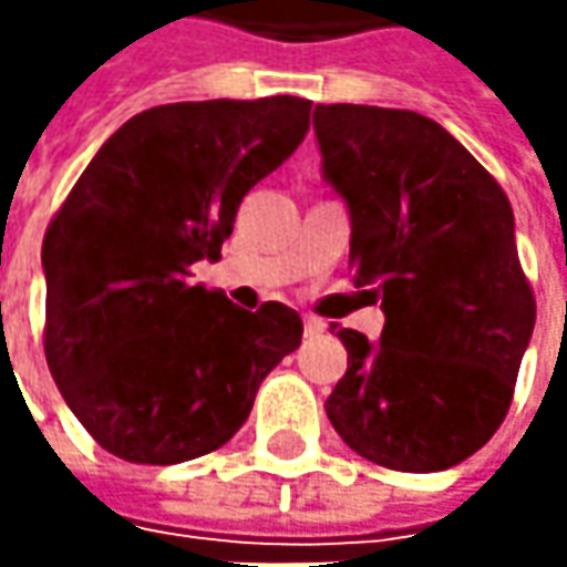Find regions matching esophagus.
<instances>
[{"label": "esophagus", "instance_id": "1", "mask_svg": "<svg viewBox=\"0 0 567 567\" xmlns=\"http://www.w3.org/2000/svg\"><path fill=\"white\" fill-rule=\"evenodd\" d=\"M302 324H306V338H318V334H324V328H328V324L316 316H306L302 318Z\"/></svg>", "mask_w": 567, "mask_h": 567}]
</instances>
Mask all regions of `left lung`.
Here are the masks:
<instances>
[{
  "mask_svg": "<svg viewBox=\"0 0 567 567\" xmlns=\"http://www.w3.org/2000/svg\"><path fill=\"white\" fill-rule=\"evenodd\" d=\"M312 125L350 214L357 284L384 312L379 340L338 331L347 375L328 420L379 467H454L502 425L534 334L508 195L420 113L318 103Z\"/></svg>",
  "mask_w": 567,
  "mask_h": 567,
  "instance_id": "left-lung-1",
  "label": "left lung"
}]
</instances>
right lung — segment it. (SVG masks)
Here are the masks:
<instances>
[{"mask_svg": "<svg viewBox=\"0 0 567 567\" xmlns=\"http://www.w3.org/2000/svg\"><path fill=\"white\" fill-rule=\"evenodd\" d=\"M312 100H198L144 110L81 173L43 236V350L69 410L132 464L227 445L302 340L284 302L258 312L192 284L243 195L309 132Z\"/></svg>", "mask_w": 567, "mask_h": 567, "instance_id": "obj_1", "label": "right lung"}]
</instances>
